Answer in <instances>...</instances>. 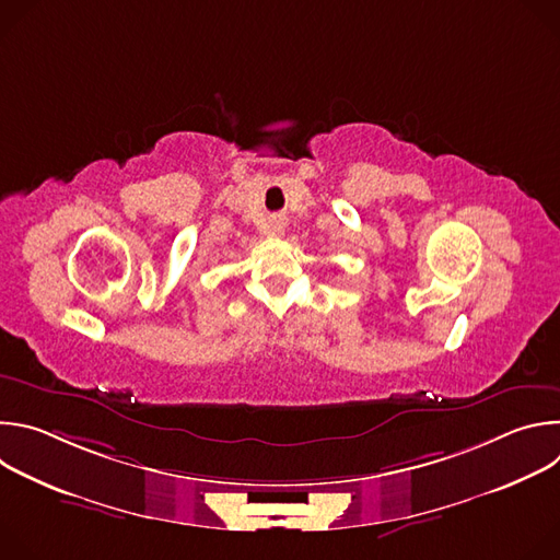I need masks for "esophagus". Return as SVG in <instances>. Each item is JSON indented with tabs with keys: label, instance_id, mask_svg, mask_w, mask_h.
<instances>
[{
	"label": "esophagus",
	"instance_id": "esophagus-1",
	"mask_svg": "<svg viewBox=\"0 0 560 560\" xmlns=\"http://www.w3.org/2000/svg\"><path fill=\"white\" fill-rule=\"evenodd\" d=\"M283 230H285V221H283V219H275V221H272V232H275V234H281Z\"/></svg>",
	"mask_w": 560,
	"mask_h": 560
}]
</instances>
